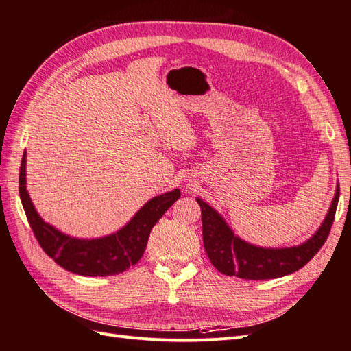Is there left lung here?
Here are the masks:
<instances>
[{"mask_svg":"<svg viewBox=\"0 0 351 351\" xmlns=\"http://www.w3.org/2000/svg\"><path fill=\"white\" fill-rule=\"evenodd\" d=\"M338 199L339 186H337L330 209L316 234L300 246L285 249H264L240 240L232 234L219 213L203 200L197 199L202 208L206 254L219 273L247 278V280H265V278H277L298 271L325 245L334 223Z\"/></svg>","mask_w":351,"mask_h":351,"instance_id":"obj_1","label":"left lung"}]
</instances>
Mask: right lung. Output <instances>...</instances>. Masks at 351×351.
<instances>
[{
  "instance_id": "obj_1",
  "label": "right lung",
  "mask_w": 351,
  "mask_h": 351,
  "mask_svg": "<svg viewBox=\"0 0 351 351\" xmlns=\"http://www.w3.org/2000/svg\"><path fill=\"white\" fill-rule=\"evenodd\" d=\"M25 166L23 154L19 194L34 236L53 261L80 276H114L136 264L145 252L152 227L181 197L179 190L154 197L115 234L96 240H78L62 234L38 217L25 186Z\"/></svg>"
}]
</instances>
